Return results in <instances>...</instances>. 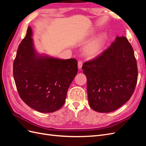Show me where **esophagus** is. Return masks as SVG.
Returning a JSON list of instances; mask_svg holds the SVG:
<instances>
[{
	"instance_id": "esophagus-1",
	"label": "esophagus",
	"mask_w": 146,
	"mask_h": 146,
	"mask_svg": "<svg viewBox=\"0 0 146 146\" xmlns=\"http://www.w3.org/2000/svg\"><path fill=\"white\" fill-rule=\"evenodd\" d=\"M82 66H83V62L82 61H79L78 62V69H82Z\"/></svg>"
}]
</instances>
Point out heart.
Instances as JSON below:
<instances>
[{"label":"heart","mask_w":146,"mask_h":146,"mask_svg":"<svg viewBox=\"0 0 146 146\" xmlns=\"http://www.w3.org/2000/svg\"><path fill=\"white\" fill-rule=\"evenodd\" d=\"M106 35L101 34L84 47L83 52L88 58H94L101 52L105 45L106 41Z\"/></svg>","instance_id":"heart-1"}]
</instances>
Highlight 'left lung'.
<instances>
[{
	"mask_svg": "<svg viewBox=\"0 0 146 146\" xmlns=\"http://www.w3.org/2000/svg\"><path fill=\"white\" fill-rule=\"evenodd\" d=\"M87 78L91 108L100 113L117 110L133 94L138 68L133 47L128 39L117 36L111 46L82 66Z\"/></svg>",
	"mask_w": 146,
	"mask_h": 146,
	"instance_id": "1",
	"label": "left lung"
}]
</instances>
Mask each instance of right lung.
<instances>
[{
	"label": "right lung",
	"instance_id": "add662e5",
	"mask_svg": "<svg viewBox=\"0 0 146 146\" xmlns=\"http://www.w3.org/2000/svg\"><path fill=\"white\" fill-rule=\"evenodd\" d=\"M32 30L17 48L13 63V76L21 99L41 113H52L64 105L70 83L78 71L77 61L40 55L35 49Z\"/></svg>",
	"mask_w": 146,
	"mask_h": 146
}]
</instances>
